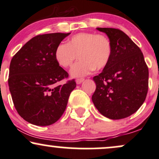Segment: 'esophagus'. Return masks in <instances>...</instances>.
Here are the masks:
<instances>
[{"mask_svg":"<svg viewBox=\"0 0 159 159\" xmlns=\"http://www.w3.org/2000/svg\"><path fill=\"white\" fill-rule=\"evenodd\" d=\"M84 81L83 78H79V79L76 80V84H81Z\"/></svg>","mask_w":159,"mask_h":159,"instance_id":"esophagus-1","label":"esophagus"}]
</instances>
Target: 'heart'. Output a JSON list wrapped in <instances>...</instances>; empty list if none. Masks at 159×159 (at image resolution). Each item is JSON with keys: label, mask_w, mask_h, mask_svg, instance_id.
Instances as JSON below:
<instances>
[{"label": "heart", "mask_w": 159, "mask_h": 159, "mask_svg": "<svg viewBox=\"0 0 159 159\" xmlns=\"http://www.w3.org/2000/svg\"><path fill=\"white\" fill-rule=\"evenodd\" d=\"M111 40L103 34L83 32L72 35L67 44H59L54 51V59L59 66L68 68L78 56L80 61L70 70L73 77L90 74L95 68L98 70L108 65L112 56Z\"/></svg>", "instance_id": "b5f03b06"}]
</instances>
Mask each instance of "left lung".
I'll return each mask as SVG.
<instances>
[{"instance_id": "1", "label": "left lung", "mask_w": 159, "mask_h": 159, "mask_svg": "<svg viewBox=\"0 0 159 159\" xmlns=\"http://www.w3.org/2000/svg\"><path fill=\"white\" fill-rule=\"evenodd\" d=\"M98 30L108 35L112 56L102 71L93 77L95 107L112 120L127 117L138 111L148 91L149 70L143 53L126 33L115 28Z\"/></svg>"}]
</instances>
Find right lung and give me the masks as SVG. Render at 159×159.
Masks as SVG:
<instances>
[{
    "label": "right lung",
    "mask_w": 159,
    "mask_h": 159,
    "mask_svg": "<svg viewBox=\"0 0 159 159\" xmlns=\"http://www.w3.org/2000/svg\"><path fill=\"white\" fill-rule=\"evenodd\" d=\"M68 33L38 35L28 41L11 60L8 84L15 108L24 120L36 126H49L66 109L74 80L64 85L68 72L57 64L54 51Z\"/></svg>",
    "instance_id": "right-lung-1"
}]
</instances>
